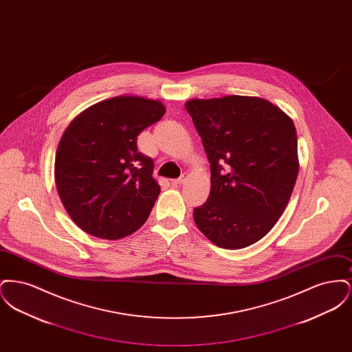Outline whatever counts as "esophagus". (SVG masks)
Segmentation results:
<instances>
[{
    "label": "esophagus",
    "instance_id": "obj_1",
    "mask_svg": "<svg viewBox=\"0 0 352 352\" xmlns=\"http://www.w3.org/2000/svg\"><path fill=\"white\" fill-rule=\"evenodd\" d=\"M186 181H187V174H184L181 178L173 179L171 184H173V186H181V184H186Z\"/></svg>",
    "mask_w": 352,
    "mask_h": 352
}]
</instances>
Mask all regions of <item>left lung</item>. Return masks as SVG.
<instances>
[{
    "mask_svg": "<svg viewBox=\"0 0 352 352\" xmlns=\"http://www.w3.org/2000/svg\"><path fill=\"white\" fill-rule=\"evenodd\" d=\"M184 108L211 164L210 197L194 210L197 227L224 250L254 244L278 221L297 181L293 120L256 96L191 99Z\"/></svg>",
    "mask_w": 352,
    "mask_h": 352,
    "instance_id": "obj_1",
    "label": "left lung"
}]
</instances>
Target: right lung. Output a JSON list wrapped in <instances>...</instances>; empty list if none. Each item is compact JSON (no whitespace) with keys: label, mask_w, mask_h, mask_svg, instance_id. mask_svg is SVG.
<instances>
[{"label":"right lung","mask_w":352,"mask_h":352,"mask_svg":"<svg viewBox=\"0 0 352 352\" xmlns=\"http://www.w3.org/2000/svg\"><path fill=\"white\" fill-rule=\"evenodd\" d=\"M164 102L121 95L74 118L55 154L58 195L87 234L118 240L135 232L160 195L154 162L137 151V135L165 115Z\"/></svg>","instance_id":"1"}]
</instances>
